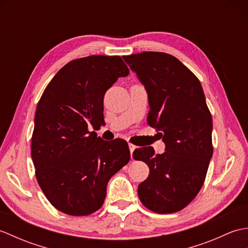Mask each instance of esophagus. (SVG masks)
Wrapping results in <instances>:
<instances>
[{"label":"esophagus","instance_id":"34e87169","mask_svg":"<svg viewBox=\"0 0 248 248\" xmlns=\"http://www.w3.org/2000/svg\"><path fill=\"white\" fill-rule=\"evenodd\" d=\"M136 147L133 145V144H129V149H130V154H131V157H132V155H133V151L135 150Z\"/></svg>","mask_w":248,"mask_h":248}]
</instances>
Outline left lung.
I'll return each instance as SVG.
<instances>
[{
	"label": "left lung",
	"mask_w": 248,
	"mask_h": 248,
	"mask_svg": "<svg viewBox=\"0 0 248 248\" xmlns=\"http://www.w3.org/2000/svg\"><path fill=\"white\" fill-rule=\"evenodd\" d=\"M147 93L148 124L161 130L165 152L152 147L135 149L149 176L139 184L140 202L151 211H180L202 188L213 155L212 117L202 84L175 56L162 52L124 56Z\"/></svg>",
	"instance_id": "left-lung-1"
}]
</instances>
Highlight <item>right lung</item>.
Returning a JSON list of instances; mask_svg holds the SVG:
<instances>
[{"label":"right lung","instance_id":"1","mask_svg":"<svg viewBox=\"0 0 248 248\" xmlns=\"http://www.w3.org/2000/svg\"><path fill=\"white\" fill-rule=\"evenodd\" d=\"M129 75L120 56L93 55L68 62L46 86L36 108L31 159L46 197L69 215L101 208L108 182L130 161L127 141L89 132L103 121V97Z\"/></svg>","mask_w":248,"mask_h":248}]
</instances>
